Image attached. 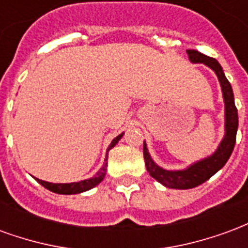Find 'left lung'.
Returning <instances> with one entry per match:
<instances>
[{
    "mask_svg": "<svg viewBox=\"0 0 248 248\" xmlns=\"http://www.w3.org/2000/svg\"><path fill=\"white\" fill-rule=\"evenodd\" d=\"M186 53L188 54V60L191 63H203L210 67L218 77L224 102V135L213 154L204 156L199 161L192 162L191 165L179 170H167L155 163L149 153L146 140L143 142V158L149 174L165 187L175 190L194 188L208 181L215 172H218L226 165V162L229 161L230 155L234 150L238 131V110L235 108L234 93L230 82L224 76L222 66L219 65L215 58L204 56L194 49H188Z\"/></svg>",
    "mask_w": 248,
    "mask_h": 248,
    "instance_id": "left-lung-1",
    "label": "left lung"
}]
</instances>
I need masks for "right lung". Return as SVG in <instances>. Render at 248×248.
Listing matches in <instances>:
<instances>
[{
    "label": "right lung",
    "mask_w": 248,
    "mask_h": 248,
    "mask_svg": "<svg viewBox=\"0 0 248 248\" xmlns=\"http://www.w3.org/2000/svg\"><path fill=\"white\" fill-rule=\"evenodd\" d=\"M124 133L122 134H119L118 137H115L113 140H111V143L108 145V150H106V158H105V162H103L102 167L98 170L92 178H89V179H83V181H79V182H71V183H51V182H46V181H42V179H38V178H35L37 179V182L42 185V186L47 188V190H50V191L56 192V194H62V195H71V194H81V192H85L87 190H92L93 187L98 186L99 183L102 182L103 178L106 175V170H108V153L111 149H113L114 146L118 143L121 138L124 137Z\"/></svg>",
    "instance_id": "obj_1"
}]
</instances>
